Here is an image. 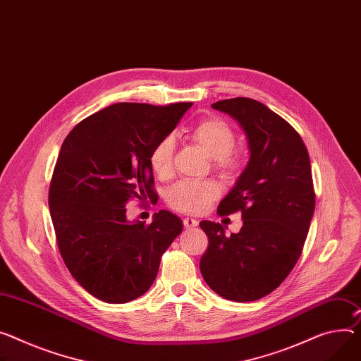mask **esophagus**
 Listing matches in <instances>:
<instances>
[{"mask_svg": "<svg viewBox=\"0 0 361 361\" xmlns=\"http://www.w3.org/2000/svg\"><path fill=\"white\" fill-rule=\"evenodd\" d=\"M183 226H185L186 228H195V227L198 226V221H197L195 218L186 216V218H183Z\"/></svg>", "mask_w": 361, "mask_h": 361, "instance_id": "obj_1", "label": "esophagus"}]
</instances>
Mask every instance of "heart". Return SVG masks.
<instances>
[{
    "label": "heart",
    "instance_id": "heart-1",
    "mask_svg": "<svg viewBox=\"0 0 361 361\" xmlns=\"http://www.w3.org/2000/svg\"><path fill=\"white\" fill-rule=\"evenodd\" d=\"M190 140L201 146L212 159L215 169L224 176L240 173L247 164V150L235 146V133L233 127L218 117L202 118L190 126L188 130ZM175 140L172 135H166L152 147L149 163L159 178H169L173 171ZM221 195V186L212 179L197 182H179L172 186L166 195L169 208L185 212L200 214Z\"/></svg>",
    "mask_w": 361,
    "mask_h": 361
}]
</instances>
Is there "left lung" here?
I'll return each instance as SVG.
<instances>
[{
    "mask_svg": "<svg viewBox=\"0 0 361 361\" xmlns=\"http://www.w3.org/2000/svg\"><path fill=\"white\" fill-rule=\"evenodd\" d=\"M212 108L235 118L248 138L250 161L216 214L241 212L240 233L201 221L208 247L200 269L228 300L250 302L279 286L299 260L315 209L310 154L299 133L264 104L231 98Z\"/></svg>",
    "mask_w": 361,
    "mask_h": 361,
    "instance_id": "8db88e82",
    "label": "left lung"
}]
</instances>
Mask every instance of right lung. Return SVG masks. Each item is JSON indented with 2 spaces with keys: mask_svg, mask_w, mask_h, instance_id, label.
<instances>
[{
  "mask_svg": "<svg viewBox=\"0 0 361 361\" xmlns=\"http://www.w3.org/2000/svg\"><path fill=\"white\" fill-rule=\"evenodd\" d=\"M192 102H118L78 123L54 164L49 208L61 256L75 281L108 303L149 290L160 257L182 231L169 211L128 223V201L153 200L152 147L169 135Z\"/></svg>",
  "mask_w": 361,
  "mask_h": 361,
  "instance_id": "obj_1",
  "label": "right lung"
}]
</instances>
